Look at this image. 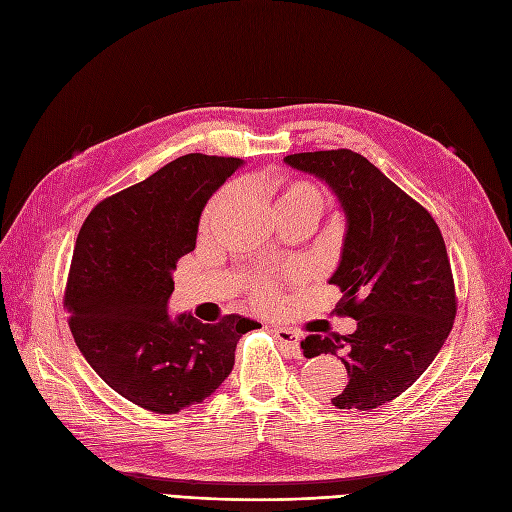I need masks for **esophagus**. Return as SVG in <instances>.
Here are the masks:
<instances>
[{"label": "esophagus", "mask_w": 512, "mask_h": 512, "mask_svg": "<svg viewBox=\"0 0 512 512\" xmlns=\"http://www.w3.org/2000/svg\"><path fill=\"white\" fill-rule=\"evenodd\" d=\"M273 335L277 342H280L292 356H299L301 354V348H299V335L294 333L292 329H286V327H275L273 329Z\"/></svg>", "instance_id": "1"}]
</instances>
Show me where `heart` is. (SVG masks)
Returning a JSON list of instances; mask_svg holds the SVG:
<instances>
[{
	"mask_svg": "<svg viewBox=\"0 0 512 512\" xmlns=\"http://www.w3.org/2000/svg\"><path fill=\"white\" fill-rule=\"evenodd\" d=\"M273 192H275V209H286V207H309L314 209L318 215L322 211L324 205V198L318 185H314L312 181H305V179H282V181H275L273 185ZM226 190H220L218 194H213L209 203L203 209V215H200V230H207L211 220L215 218V213H218L222 200L226 196ZM247 292H250V301L258 307V309H273L275 305H280L282 299V290L280 284H277L275 277L271 275H260L254 277L247 286Z\"/></svg>",
	"mask_w": 512,
	"mask_h": 512,
	"instance_id": "obj_1",
	"label": "heart"
}]
</instances>
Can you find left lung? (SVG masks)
I'll list each match as a JSON object with an SVG mask.
<instances>
[{"label":"left lung","instance_id":"1","mask_svg":"<svg viewBox=\"0 0 512 512\" xmlns=\"http://www.w3.org/2000/svg\"><path fill=\"white\" fill-rule=\"evenodd\" d=\"M297 170L327 181L348 230L331 284L342 290L335 314L356 320L352 335H307V359L339 354L346 389L339 410H374L421 378L453 329L457 294L442 232L431 213L350 149L292 153Z\"/></svg>","mask_w":512,"mask_h":512}]
</instances>
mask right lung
<instances>
[{
  "mask_svg": "<svg viewBox=\"0 0 512 512\" xmlns=\"http://www.w3.org/2000/svg\"><path fill=\"white\" fill-rule=\"evenodd\" d=\"M241 164L181 156L104 198L76 239L64 292L74 342L113 391L145 410L177 414L200 404L228 378L239 337L258 327L235 314L215 324L166 314L200 213Z\"/></svg>",
  "mask_w": 512,
  "mask_h": 512,
  "instance_id": "right-lung-1",
  "label": "right lung"
}]
</instances>
